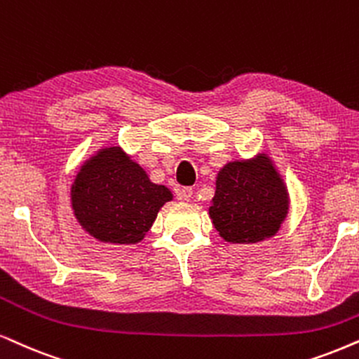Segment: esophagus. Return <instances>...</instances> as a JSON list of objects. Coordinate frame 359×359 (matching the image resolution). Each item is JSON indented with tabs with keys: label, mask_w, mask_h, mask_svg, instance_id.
I'll return each instance as SVG.
<instances>
[{
	"label": "esophagus",
	"mask_w": 359,
	"mask_h": 359,
	"mask_svg": "<svg viewBox=\"0 0 359 359\" xmlns=\"http://www.w3.org/2000/svg\"><path fill=\"white\" fill-rule=\"evenodd\" d=\"M177 197L180 198V201H190V198L194 197V190L192 187H182L177 190Z\"/></svg>",
	"instance_id": "34e87169"
}]
</instances>
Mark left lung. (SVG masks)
I'll return each mask as SVG.
<instances>
[{
    "instance_id": "obj_1",
    "label": "left lung",
    "mask_w": 359,
    "mask_h": 359,
    "mask_svg": "<svg viewBox=\"0 0 359 359\" xmlns=\"http://www.w3.org/2000/svg\"><path fill=\"white\" fill-rule=\"evenodd\" d=\"M208 215L225 242L257 243L273 237L288 215V190L271 158L258 154L222 167Z\"/></svg>"
}]
</instances>
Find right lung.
Segmentation results:
<instances>
[{"mask_svg": "<svg viewBox=\"0 0 359 359\" xmlns=\"http://www.w3.org/2000/svg\"><path fill=\"white\" fill-rule=\"evenodd\" d=\"M170 201V190L151 182L146 170L117 146L89 157L71 185L74 217L104 243H139Z\"/></svg>", "mask_w": 359, "mask_h": 359, "instance_id": "right-lung-1", "label": "right lung"}]
</instances>
